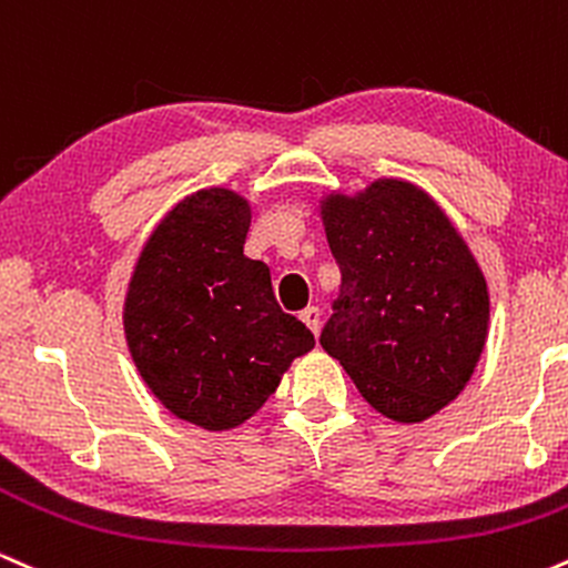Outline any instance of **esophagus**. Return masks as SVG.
<instances>
[{
	"label": "esophagus",
	"instance_id": "obj_1",
	"mask_svg": "<svg viewBox=\"0 0 568 568\" xmlns=\"http://www.w3.org/2000/svg\"><path fill=\"white\" fill-rule=\"evenodd\" d=\"M302 321L306 323V328H310L312 334H321V310H317V306H306L302 312Z\"/></svg>",
	"mask_w": 568,
	"mask_h": 568
}]
</instances>
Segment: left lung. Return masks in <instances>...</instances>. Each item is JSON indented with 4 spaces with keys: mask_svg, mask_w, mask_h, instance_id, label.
Instances as JSON below:
<instances>
[{
    "mask_svg": "<svg viewBox=\"0 0 568 568\" xmlns=\"http://www.w3.org/2000/svg\"><path fill=\"white\" fill-rule=\"evenodd\" d=\"M323 224L342 272L323 349L379 414L429 419L465 389L484 352V272L446 213L408 181L331 194Z\"/></svg>",
    "mask_w": 568,
    "mask_h": 568,
    "instance_id": "8db88e82",
    "label": "left lung"
}]
</instances>
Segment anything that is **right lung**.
Instances as JSON below:
<instances>
[{
    "label": "right lung",
    "mask_w": 568,
    "mask_h": 568,
    "mask_svg": "<svg viewBox=\"0 0 568 568\" xmlns=\"http://www.w3.org/2000/svg\"><path fill=\"white\" fill-rule=\"evenodd\" d=\"M251 207L230 189L189 194L160 221L125 298L130 355L162 406L230 429L264 406L293 357L315 347L280 310L270 266L243 253Z\"/></svg>",
    "instance_id": "right-lung-1"
}]
</instances>
